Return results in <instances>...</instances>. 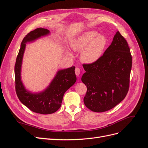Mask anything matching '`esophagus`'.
Here are the masks:
<instances>
[{"mask_svg":"<svg viewBox=\"0 0 148 148\" xmlns=\"http://www.w3.org/2000/svg\"><path fill=\"white\" fill-rule=\"evenodd\" d=\"M75 74L77 76V77H78V76L80 74V69L79 68H76L75 69Z\"/></svg>","mask_w":148,"mask_h":148,"instance_id":"34e87169","label":"esophagus"}]
</instances>
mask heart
<instances>
[{
    "label": "heart",
    "instance_id": "1",
    "mask_svg": "<svg viewBox=\"0 0 148 148\" xmlns=\"http://www.w3.org/2000/svg\"><path fill=\"white\" fill-rule=\"evenodd\" d=\"M108 39L104 34L89 30L84 31L71 40L73 50L80 52V60L85 64H93L99 60L105 51Z\"/></svg>",
    "mask_w": 148,
    "mask_h": 148
}]
</instances>
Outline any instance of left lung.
I'll return each instance as SVG.
<instances>
[{"mask_svg":"<svg viewBox=\"0 0 148 148\" xmlns=\"http://www.w3.org/2000/svg\"><path fill=\"white\" fill-rule=\"evenodd\" d=\"M132 65L128 43L117 31L99 60L83 65L86 71L82 81L87 87L83 99L86 107L95 112H103L122 101L128 91Z\"/></svg>","mask_w":148,"mask_h":148,"instance_id":"8db88e82","label":"left lung"}]
</instances>
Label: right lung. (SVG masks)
Here are the masks:
<instances>
[{"instance_id": "obj_1", "label": "right lung", "mask_w": 148, "mask_h": 148, "mask_svg": "<svg viewBox=\"0 0 148 148\" xmlns=\"http://www.w3.org/2000/svg\"><path fill=\"white\" fill-rule=\"evenodd\" d=\"M49 34L50 31L39 28L26 35L21 42L15 65V89L18 97L22 104L31 111L41 114H50L59 110L65 92L77 81L75 67L71 66L57 71L49 86L41 92H32L24 86L21 81V72L26 44Z\"/></svg>"}]
</instances>
